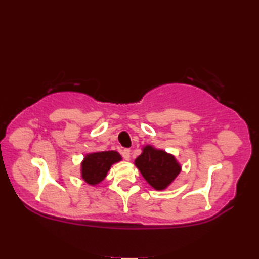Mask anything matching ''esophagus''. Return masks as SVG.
<instances>
[{"mask_svg":"<svg viewBox=\"0 0 259 259\" xmlns=\"http://www.w3.org/2000/svg\"><path fill=\"white\" fill-rule=\"evenodd\" d=\"M124 160H130V150L129 149H124L122 152H121Z\"/></svg>","mask_w":259,"mask_h":259,"instance_id":"34e87169","label":"esophagus"}]
</instances>
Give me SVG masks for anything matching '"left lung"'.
<instances>
[{
  "instance_id": "8db88e82",
  "label": "left lung",
  "mask_w": 259,
  "mask_h": 259,
  "mask_svg": "<svg viewBox=\"0 0 259 259\" xmlns=\"http://www.w3.org/2000/svg\"><path fill=\"white\" fill-rule=\"evenodd\" d=\"M135 164L147 183L156 190L166 189L181 171L179 162L172 155L150 145L144 147Z\"/></svg>"
}]
</instances>
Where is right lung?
<instances>
[{"label": "right lung", "instance_id": "right-lung-1", "mask_svg": "<svg viewBox=\"0 0 259 259\" xmlns=\"http://www.w3.org/2000/svg\"><path fill=\"white\" fill-rule=\"evenodd\" d=\"M121 159L120 153L113 150L89 153L81 162V177L87 184L96 186L106 178L112 164Z\"/></svg>", "mask_w": 259, "mask_h": 259}]
</instances>
